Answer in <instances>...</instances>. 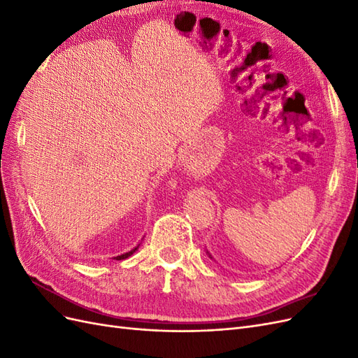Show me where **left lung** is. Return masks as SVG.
Instances as JSON below:
<instances>
[{"label": "left lung", "instance_id": "obj_1", "mask_svg": "<svg viewBox=\"0 0 358 358\" xmlns=\"http://www.w3.org/2000/svg\"><path fill=\"white\" fill-rule=\"evenodd\" d=\"M210 258H212V257H210Z\"/></svg>", "mask_w": 358, "mask_h": 358}]
</instances>
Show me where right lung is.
Listing matches in <instances>:
<instances>
[{
    "mask_svg": "<svg viewBox=\"0 0 358 358\" xmlns=\"http://www.w3.org/2000/svg\"><path fill=\"white\" fill-rule=\"evenodd\" d=\"M134 251H137V248H134L133 251H129V252H125V254H122V255H117V257H115V259H125V258H128L129 255H131Z\"/></svg>",
    "mask_w": 358,
    "mask_h": 358,
    "instance_id": "right-lung-1",
    "label": "right lung"
}]
</instances>
